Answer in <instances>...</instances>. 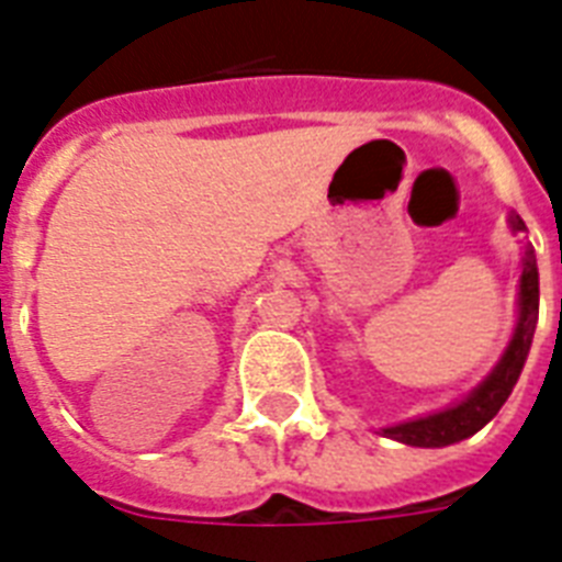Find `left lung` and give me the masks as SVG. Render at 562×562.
Masks as SVG:
<instances>
[{"label":"left lung","mask_w":562,"mask_h":562,"mask_svg":"<svg viewBox=\"0 0 562 562\" xmlns=\"http://www.w3.org/2000/svg\"><path fill=\"white\" fill-rule=\"evenodd\" d=\"M508 228H512V234L526 231L520 214H514V211L508 214ZM537 314H540V273H537L535 248L526 243V248H522L520 289H517V323H514L506 351L499 353L497 366L463 400L446 405L440 412L426 414V417H414L397 423V426L380 428V434L391 437V440L405 442V446H417V449H442V446L469 440L471 434H477L503 408V403H506L512 389L520 380V371L531 351V339H535Z\"/></svg>","instance_id":"1"}]
</instances>
